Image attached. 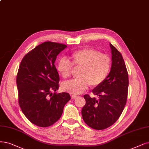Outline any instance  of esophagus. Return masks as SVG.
Masks as SVG:
<instances>
[{
	"label": "esophagus",
	"instance_id": "esophagus-1",
	"mask_svg": "<svg viewBox=\"0 0 149 149\" xmlns=\"http://www.w3.org/2000/svg\"><path fill=\"white\" fill-rule=\"evenodd\" d=\"M77 97H78V96H77V95H71V98H72L73 99L76 98Z\"/></svg>",
	"mask_w": 149,
	"mask_h": 149
}]
</instances>
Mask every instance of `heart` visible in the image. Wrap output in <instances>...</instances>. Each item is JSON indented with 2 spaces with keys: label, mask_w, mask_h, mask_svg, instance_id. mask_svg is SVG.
I'll list each match as a JSON object with an SVG mask.
<instances>
[{
  "label": "heart",
  "mask_w": 149,
  "mask_h": 149,
  "mask_svg": "<svg viewBox=\"0 0 149 149\" xmlns=\"http://www.w3.org/2000/svg\"><path fill=\"white\" fill-rule=\"evenodd\" d=\"M71 65L75 68H81L80 78L64 82L62 88L70 93L80 94L89 85L97 87L104 81L111 68V58L107 54L91 48L76 51L68 57V60L62 58L58 63L57 70L63 78L70 76Z\"/></svg>",
  "instance_id": "heart-1"
}]
</instances>
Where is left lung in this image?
Listing matches in <instances>:
<instances>
[{
    "instance_id": "obj_1",
    "label": "left lung",
    "mask_w": 149,
    "mask_h": 149,
    "mask_svg": "<svg viewBox=\"0 0 149 149\" xmlns=\"http://www.w3.org/2000/svg\"><path fill=\"white\" fill-rule=\"evenodd\" d=\"M112 65L104 81L92 91L98 99L85 95L86 104L82 109L84 121L95 130H104L111 126L119 118L126 104L128 74L120 52L110 43Z\"/></svg>"
}]
</instances>
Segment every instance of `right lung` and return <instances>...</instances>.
<instances>
[{
    "instance_id": "1",
    "label": "right lung",
    "mask_w": 149,
    "mask_h": 149,
    "mask_svg": "<svg viewBox=\"0 0 149 149\" xmlns=\"http://www.w3.org/2000/svg\"><path fill=\"white\" fill-rule=\"evenodd\" d=\"M67 46L46 41L24 57L16 77L19 104L23 114L34 125L47 127L61 117L69 93L52 94L59 87V75L55 67L57 55Z\"/></svg>"
}]
</instances>
